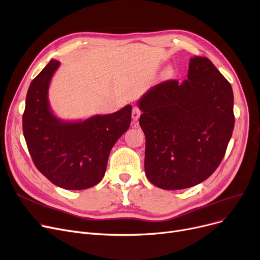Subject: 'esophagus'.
<instances>
[{"mask_svg": "<svg viewBox=\"0 0 260 260\" xmlns=\"http://www.w3.org/2000/svg\"><path fill=\"white\" fill-rule=\"evenodd\" d=\"M140 115H141V110L137 106L133 107V110H132V118H133V120L134 121H137L139 119Z\"/></svg>", "mask_w": 260, "mask_h": 260, "instance_id": "1", "label": "esophagus"}]
</instances>
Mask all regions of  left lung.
Listing matches in <instances>:
<instances>
[{
  "label": "left lung",
  "mask_w": 260,
  "mask_h": 260,
  "mask_svg": "<svg viewBox=\"0 0 260 260\" xmlns=\"http://www.w3.org/2000/svg\"><path fill=\"white\" fill-rule=\"evenodd\" d=\"M138 106L145 135L144 170L153 185L186 189L216 171L234 129V94L208 58H190L187 80L152 87Z\"/></svg>",
  "instance_id": "1"
}]
</instances>
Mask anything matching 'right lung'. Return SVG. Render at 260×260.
Returning a JSON list of instances; mask_svg holds the SVG:
<instances>
[{
    "instance_id": "right-lung-1",
    "label": "right lung",
    "mask_w": 260,
    "mask_h": 260,
    "mask_svg": "<svg viewBox=\"0 0 260 260\" xmlns=\"http://www.w3.org/2000/svg\"><path fill=\"white\" fill-rule=\"evenodd\" d=\"M60 62L52 59L29 85L23 135L31 159L54 185L68 190L93 187L103 178L108 156L132 120V106L83 121H62L49 104V87Z\"/></svg>"
}]
</instances>
